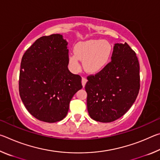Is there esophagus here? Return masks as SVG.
<instances>
[{
  "label": "esophagus",
  "instance_id": "1",
  "mask_svg": "<svg viewBox=\"0 0 160 160\" xmlns=\"http://www.w3.org/2000/svg\"><path fill=\"white\" fill-rule=\"evenodd\" d=\"M87 81H88V80H87L86 78H85V77L82 78V85L83 87L85 86V84L87 82Z\"/></svg>",
  "mask_w": 160,
  "mask_h": 160
}]
</instances>
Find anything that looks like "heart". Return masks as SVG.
I'll return each mask as SVG.
<instances>
[{"label":"heart","mask_w":160,"mask_h":160,"mask_svg":"<svg viewBox=\"0 0 160 160\" xmlns=\"http://www.w3.org/2000/svg\"><path fill=\"white\" fill-rule=\"evenodd\" d=\"M112 53V47L106 40H89L78 43L74 48V54L68 57L70 67L79 71V60L83 61V67L89 73H97L109 63Z\"/></svg>","instance_id":"heart-1"}]
</instances>
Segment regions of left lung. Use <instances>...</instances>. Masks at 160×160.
<instances>
[{
	"label": "left lung",
	"mask_w": 160,
	"mask_h": 160,
	"mask_svg": "<svg viewBox=\"0 0 160 160\" xmlns=\"http://www.w3.org/2000/svg\"><path fill=\"white\" fill-rule=\"evenodd\" d=\"M85 85L89 115L94 121L117 120L133 104L140 90V66L129 45L115 44L109 62L101 71L88 76Z\"/></svg>",
	"instance_id": "1"
}]
</instances>
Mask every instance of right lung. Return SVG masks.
Instances as JSON below:
<instances>
[{
	"label": "right lung",
	"mask_w": 160,
	"mask_h": 160,
	"mask_svg": "<svg viewBox=\"0 0 160 160\" xmlns=\"http://www.w3.org/2000/svg\"><path fill=\"white\" fill-rule=\"evenodd\" d=\"M68 42L58 34L37 39L21 61L19 92L24 105L38 120L55 123L66 117L82 78L68 68Z\"/></svg>",
	"instance_id": "add662e5"
}]
</instances>
